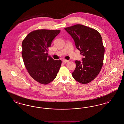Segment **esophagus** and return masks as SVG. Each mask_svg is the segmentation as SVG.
I'll list each match as a JSON object with an SVG mask.
<instances>
[{"instance_id":"1","label":"esophagus","mask_w":124,"mask_h":124,"mask_svg":"<svg viewBox=\"0 0 124 124\" xmlns=\"http://www.w3.org/2000/svg\"><path fill=\"white\" fill-rule=\"evenodd\" d=\"M69 61L68 60H66V59H64L63 60V62L64 63H66V62H68Z\"/></svg>"}]
</instances>
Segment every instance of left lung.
I'll return each instance as SVG.
<instances>
[{
	"label": "left lung",
	"mask_w": 124,
	"mask_h": 124,
	"mask_svg": "<svg viewBox=\"0 0 124 124\" xmlns=\"http://www.w3.org/2000/svg\"><path fill=\"white\" fill-rule=\"evenodd\" d=\"M73 39L77 49L83 56L82 61L76 60V68L72 77L78 82L87 84L100 73L105 53L102 39L96 30L82 24L65 28Z\"/></svg>",
	"instance_id": "8db88e82"
}]
</instances>
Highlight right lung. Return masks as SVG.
Listing matches in <instances>:
<instances>
[{"label":"right lung","instance_id":"right-lung-1","mask_svg":"<svg viewBox=\"0 0 124 124\" xmlns=\"http://www.w3.org/2000/svg\"><path fill=\"white\" fill-rule=\"evenodd\" d=\"M60 30H38L29 33L22 42V56L30 75L44 85L51 82L59 71L62 61L48 56V49Z\"/></svg>","mask_w":124,"mask_h":124}]
</instances>
